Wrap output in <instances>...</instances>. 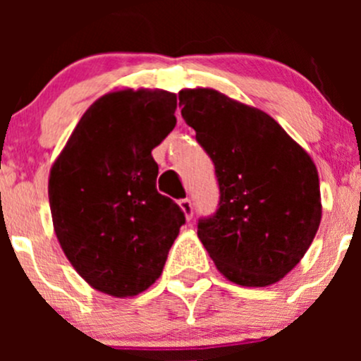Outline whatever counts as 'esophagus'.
<instances>
[{
  "instance_id": "obj_1",
  "label": "esophagus",
  "mask_w": 361,
  "mask_h": 361,
  "mask_svg": "<svg viewBox=\"0 0 361 361\" xmlns=\"http://www.w3.org/2000/svg\"><path fill=\"white\" fill-rule=\"evenodd\" d=\"M178 206H180V209L183 211L185 218H187V220H190L192 214H194V207H192V202L188 201V199H181V201L178 202Z\"/></svg>"
}]
</instances>
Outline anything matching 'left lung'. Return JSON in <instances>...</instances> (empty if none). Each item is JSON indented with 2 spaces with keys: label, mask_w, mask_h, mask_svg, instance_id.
<instances>
[{
  "label": "left lung",
  "mask_w": 361,
  "mask_h": 361,
  "mask_svg": "<svg viewBox=\"0 0 361 361\" xmlns=\"http://www.w3.org/2000/svg\"><path fill=\"white\" fill-rule=\"evenodd\" d=\"M178 97L220 185L216 214L197 225L204 248L235 285L262 288L281 281L322 221L311 155L271 115L218 90L181 89Z\"/></svg>",
  "instance_id": "1"
}]
</instances>
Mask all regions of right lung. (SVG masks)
<instances>
[{
	"label": "right lung",
	"mask_w": 361,
	"mask_h": 361,
	"mask_svg": "<svg viewBox=\"0 0 361 361\" xmlns=\"http://www.w3.org/2000/svg\"><path fill=\"white\" fill-rule=\"evenodd\" d=\"M176 94L162 89L104 94L50 167L57 241L97 292L126 298L150 288L185 224L178 204L155 188L152 157L176 126Z\"/></svg>",
	"instance_id": "1"
}]
</instances>
